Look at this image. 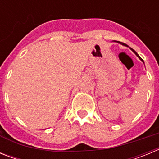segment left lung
<instances>
[{
	"instance_id": "8db88e82",
	"label": "left lung",
	"mask_w": 159,
	"mask_h": 159,
	"mask_svg": "<svg viewBox=\"0 0 159 159\" xmlns=\"http://www.w3.org/2000/svg\"><path fill=\"white\" fill-rule=\"evenodd\" d=\"M115 42H117V43H121V44H123V45H124V43H122V42H119V41H115ZM130 48V49H131L132 51L134 52V54H135V55H136V56H137V57H139V59H140V60H142V61H143V59H142V58H141V57H139V55H138V53H137V52H135V51H134V49H132V48ZM143 63H144V62H143Z\"/></svg>"
}]
</instances>
